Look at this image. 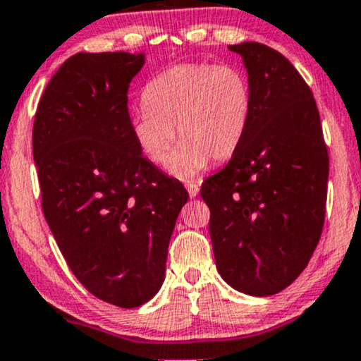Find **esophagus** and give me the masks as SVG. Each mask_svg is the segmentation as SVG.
<instances>
[{"instance_id":"34e87169","label":"esophagus","mask_w":361,"mask_h":361,"mask_svg":"<svg viewBox=\"0 0 361 361\" xmlns=\"http://www.w3.org/2000/svg\"><path fill=\"white\" fill-rule=\"evenodd\" d=\"M185 187H187L188 195H190V197H195V195L199 194V185L195 183V181H187V183H185Z\"/></svg>"}]
</instances>
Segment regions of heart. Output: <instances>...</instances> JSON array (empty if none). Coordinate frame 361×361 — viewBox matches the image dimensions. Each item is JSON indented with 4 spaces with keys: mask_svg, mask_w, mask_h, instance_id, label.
Segmentation results:
<instances>
[{
    "mask_svg": "<svg viewBox=\"0 0 361 361\" xmlns=\"http://www.w3.org/2000/svg\"><path fill=\"white\" fill-rule=\"evenodd\" d=\"M141 101L145 110L129 120L134 143L152 164L166 166L176 137L180 147L171 171L181 178L199 173L207 160L231 157L251 113L248 78L231 64L190 63L164 69L145 85Z\"/></svg>",
    "mask_w": 361,
    "mask_h": 361,
    "instance_id": "1",
    "label": "heart"
}]
</instances>
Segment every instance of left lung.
I'll return each instance as SVG.
<instances>
[{
    "label": "left lung",
    "mask_w": 361,
    "mask_h": 361,
    "mask_svg": "<svg viewBox=\"0 0 361 361\" xmlns=\"http://www.w3.org/2000/svg\"><path fill=\"white\" fill-rule=\"evenodd\" d=\"M248 69L251 113L241 143L204 180L221 278L243 293L274 295L307 267L325 224L329 150L311 89L278 50L231 45Z\"/></svg>",
    "instance_id": "obj_1"
}]
</instances>
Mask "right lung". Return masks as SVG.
<instances>
[{
  "label": "right lung",
  "instance_id": "obj_1",
  "mask_svg": "<svg viewBox=\"0 0 361 361\" xmlns=\"http://www.w3.org/2000/svg\"><path fill=\"white\" fill-rule=\"evenodd\" d=\"M143 54H75L47 85L32 123L42 207L64 260L94 297L133 309L164 281L188 194L141 155L129 83Z\"/></svg>",
  "mask_w": 361,
  "mask_h": 361
}]
</instances>
